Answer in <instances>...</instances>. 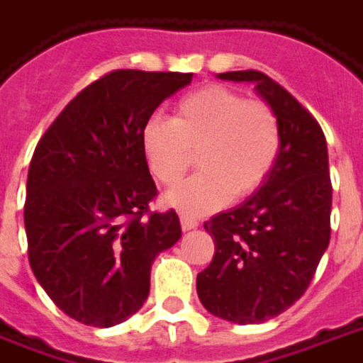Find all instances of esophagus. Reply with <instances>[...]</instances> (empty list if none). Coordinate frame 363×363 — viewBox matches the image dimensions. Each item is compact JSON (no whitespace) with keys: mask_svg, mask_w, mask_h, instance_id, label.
I'll return each mask as SVG.
<instances>
[{"mask_svg":"<svg viewBox=\"0 0 363 363\" xmlns=\"http://www.w3.org/2000/svg\"><path fill=\"white\" fill-rule=\"evenodd\" d=\"M181 227H182V230H192L198 227V221H196L194 217L181 216Z\"/></svg>","mask_w":363,"mask_h":363,"instance_id":"esophagus-1","label":"esophagus"}]
</instances>
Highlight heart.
Wrapping results in <instances>:
<instances>
[{"label": "heart", "mask_w": 363, "mask_h": 363, "mask_svg": "<svg viewBox=\"0 0 363 363\" xmlns=\"http://www.w3.org/2000/svg\"><path fill=\"white\" fill-rule=\"evenodd\" d=\"M147 169L174 186L192 165L200 173L165 194V203L202 216L254 194L277 163L281 125L262 99H246L225 86H206L179 99L171 119L152 117L142 128Z\"/></svg>", "instance_id": "obj_1"}]
</instances>
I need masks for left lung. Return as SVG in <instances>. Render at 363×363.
Wrapping results in <instances>:
<instances>
[{
    "label": "left lung",
    "instance_id": "8db88e82",
    "mask_svg": "<svg viewBox=\"0 0 363 363\" xmlns=\"http://www.w3.org/2000/svg\"><path fill=\"white\" fill-rule=\"evenodd\" d=\"M217 79L252 82L281 125V152L265 182L240 206L203 225L213 262L196 291L209 313L233 323H264L302 296L331 238L333 189L323 130L291 94L257 71Z\"/></svg>",
    "mask_w": 363,
    "mask_h": 363
}]
</instances>
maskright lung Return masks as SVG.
Here are the masks:
<instances>
[{
  "label": "right lung",
  "mask_w": 363,
  "mask_h": 363,
  "mask_svg": "<svg viewBox=\"0 0 363 363\" xmlns=\"http://www.w3.org/2000/svg\"><path fill=\"white\" fill-rule=\"evenodd\" d=\"M190 82L192 72H109L69 101L34 150L28 259L48 296L80 323L113 327L140 310L154 259L181 238L173 209H147L157 192L142 128Z\"/></svg>",
  "instance_id": "right-lung-1"
}]
</instances>
